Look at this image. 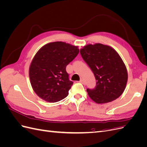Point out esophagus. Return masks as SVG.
<instances>
[{
    "mask_svg": "<svg viewBox=\"0 0 147 147\" xmlns=\"http://www.w3.org/2000/svg\"><path fill=\"white\" fill-rule=\"evenodd\" d=\"M80 82L81 83H83H83H84V80H83V79H81L80 80Z\"/></svg>",
    "mask_w": 147,
    "mask_h": 147,
    "instance_id": "obj_1",
    "label": "esophagus"
}]
</instances>
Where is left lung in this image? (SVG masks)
I'll list each match as a JSON object with an SVG mask.
<instances>
[{
	"label": "left lung",
	"instance_id": "1",
	"mask_svg": "<svg viewBox=\"0 0 147 147\" xmlns=\"http://www.w3.org/2000/svg\"><path fill=\"white\" fill-rule=\"evenodd\" d=\"M80 54L94 74L96 87L87 89L88 96L97 104H105L121 96L127 82L126 67L115 50L101 43L88 44Z\"/></svg>",
	"mask_w": 147,
	"mask_h": 147
}]
</instances>
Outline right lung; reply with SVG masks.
Instances as JSON below:
<instances>
[{"label":"right lung","mask_w":147,"mask_h":147,"mask_svg":"<svg viewBox=\"0 0 147 147\" xmlns=\"http://www.w3.org/2000/svg\"><path fill=\"white\" fill-rule=\"evenodd\" d=\"M78 53V47L63 42L47 43L37 51L29 75L31 86L39 97L56 102L68 96L73 82L69 80L65 68Z\"/></svg>","instance_id":"1"}]
</instances>
